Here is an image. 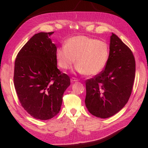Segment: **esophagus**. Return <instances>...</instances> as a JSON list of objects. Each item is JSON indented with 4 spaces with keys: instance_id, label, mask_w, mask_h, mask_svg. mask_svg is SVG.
Here are the masks:
<instances>
[{
    "instance_id": "esophagus-1",
    "label": "esophagus",
    "mask_w": 148,
    "mask_h": 148,
    "mask_svg": "<svg viewBox=\"0 0 148 148\" xmlns=\"http://www.w3.org/2000/svg\"><path fill=\"white\" fill-rule=\"evenodd\" d=\"M71 82H76L78 81V79L76 78V77H72V78L71 79Z\"/></svg>"
}]
</instances>
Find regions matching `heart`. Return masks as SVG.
<instances>
[{"instance_id": "b5f03b06", "label": "heart", "mask_w": 148, "mask_h": 148, "mask_svg": "<svg viewBox=\"0 0 148 148\" xmlns=\"http://www.w3.org/2000/svg\"><path fill=\"white\" fill-rule=\"evenodd\" d=\"M59 66L71 69L76 60V70L80 74L95 76L105 68L109 58V47L106 42L86 36H76L67 40L65 46L56 50Z\"/></svg>"}]
</instances>
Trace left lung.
Wrapping results in <instances>:
<instances>
[{
  "label": "left lung",
  "mask_w": 148,
  "mask_h": 148,
  "mask_svg": "<svg viewBox=\"0 0 148 148\" xmlns=\"http://www.w3.org/2000/svg\"><path fill=\"white\" fill-rule=\"evenodd\" d=\"M135 69L131 50L112 33L106 67L93 78L86 81L85 103L90 113L104 119L119 112L131 96Z\"/></svg>",
  "instance_id": "left-lung-1"
}]
</instances>
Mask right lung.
I'll list each match as a JSON object with an SVG mask.
<instances>
[{
	"mask_svg": "<svg viewBox=\"0 0 148 148\" xmlns=\"http://www.w3.org/2000/svg\"><path fill=\"white\" fill-rule=\"evenodd\" d=\"M51 32L35 34L22 47L14 66L15 89L23 108L34 118L51 119L61 110L68 75L57 69V47Z\"/></svg>",
	"mask_w": 148,
	"mask_h": 148,
	"instance_id": "right-lung-1",
	"label": "right lung"
}]
</instances>
